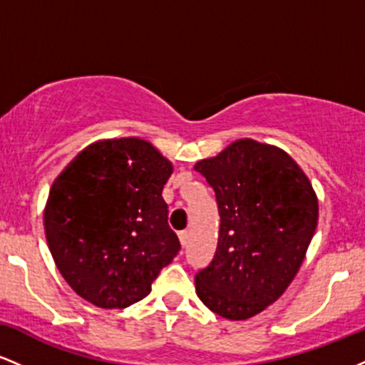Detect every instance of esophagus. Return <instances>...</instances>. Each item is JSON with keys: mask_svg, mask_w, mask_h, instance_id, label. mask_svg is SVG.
<instances>
[{"mask_svg": "<svg viewBox=\"0 0 365 365\" xmlns=\"http://www.w3.org/2000/svg\"><path fill=\"white\" fill-rule=\"evenodd\" d=\"M178 238H180V244H182V247H185L188 244V232H185V230H183V232H180Z\"/></svg>", "mask_w": 365, "mask_h": 365, "instance_id": "esophagus-1", "label": "esophagus"}]
</instances>
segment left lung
<instances>
[{
	"label": "left lung",
	"mask_w": 365,
	"mask_h": 365,
	"mask_svg": "<svg viewBox=\"0 0 365 365\" xmlns=\"http://www.w3.org/2000/svg\"><path fill=\"white\" fill-rule=\"evenodd\" d=\"M216 194L220 237L195 292L217 316L244 321L283 295L317 226L316 192L284 150L252 139L194 166Z\"/></svg>",
	"instance_id": "left-lung-1"
}]
</instances>
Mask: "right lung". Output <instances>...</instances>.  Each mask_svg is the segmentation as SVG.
I'll list each match as a JSON object with an SVG mask.
<instances>
[{
	"mask_svg": "<svg viewBox=\"0 0 365 365\" xmlns=\"http://www.w3.org/2000/svg\"><path fill=\"white\" fill-rule=\"evenodd\" d=\"M173 165L139 137L87 145L58 175L44 209L56 267L72 290L101 309L149 295L180 250L163 187Z\"/></svg>",
	"mask_w": 365,
	"mask_h": 365,
	"instance_id": "add662e5",
	"label": "right lung"
}]
</instances>
